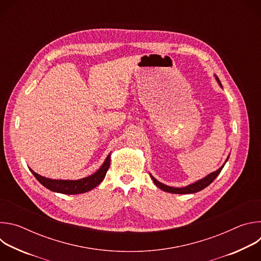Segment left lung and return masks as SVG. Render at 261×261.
<instances>
[{
    "label": "left lung",
    "mask_w": 261,
    "mask_h": 261,
    "mask_svg": "<svg viewBox=\"0 0 261 261\" xmlns=\"http://www.w3.org/2000/svg\"><path fill=\"white\" fill-rule=\"evenodd\" d=\"M215 79H216L217 83L219 84V86L222 88L221 82L219 81V79H218V76H217V75H215ZM228 158H229V155H228L227 159L225 160L224 164H223V165H222L219 169H217L216 171H214V172H212V173L207 174L206 176H204V177H202V178H200V179L196 180L195 182H192V184H190V185H188V186H186V187H182V188L170 187V186L164 185L163 182H161V181L157 180V179H156V178H155L151 173H150V175H151V177H152L153 181L155 182V185L157 186V187H158V188H160L161 190L165 191V192L174 193V194H191V193H196V192H199V191L203 190L204 188H206L208 185H211V184L214 181V179H215V178L219 175V173L221 172L222 168L224 167V165H225V163L227 162Z\"/></svg>",
    "instance_id": "obj_1"
}]
</instances>
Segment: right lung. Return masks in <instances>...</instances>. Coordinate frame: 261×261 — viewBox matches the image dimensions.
I'll use <instances>...</instances> for the list:
<instances>
[{"label":"right lung","instance_id":"obj_1","mask_svg":"<svg viewBox=\"0 0 261 261\" xmlns=\"http://www.w3.org/2000/svg\"><path fill=\"white\" fill-rule=\"evenodd\" d=\"M109 165H110V154H108L105 161L96 172L80 179H53V178H48L36 173L31 168L30 170L34 174V176L38 179V181L41 185H43L44 187L47 188L48 190L57 193L73 195V194H81V193L89 192L95 187H97V186L104 179L106 172L109 168Z\"/></svg>","mask_w":261,"mask_h":261}]
</instances>
